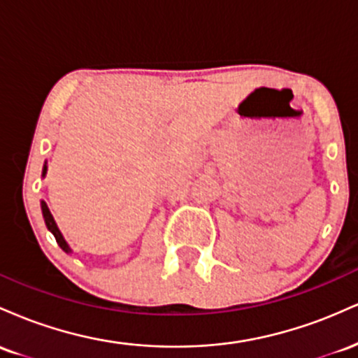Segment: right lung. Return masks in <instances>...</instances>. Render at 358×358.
<instances>
[{
  "label": "right lung",
  "instance_id": "add662e5",
  "mask_svg": "<svg viewBox=\"0 0 358 358\" xmlns=\"http://www.w3.org/2000/svg\"><path fill=\"white\" fill-rule=\"evenodd\" d=\"M45 175H47V162H45L43 170H42V176H43V178H45ZM40 207H42V215H43L45 225H47L48 231H50V232L53 234V237H55L57 244L60 245V248H62V250H64V252L72 254L71 245L67 244V241H65V239H64V236H62V232H60L59 225H57V222H55V219H53V215H52L50 208H48V205L45 203V200H42V202H40Z\"/></svg>",
  "mask_w": 358,
  "mask_h": 358
}]
</instances>
